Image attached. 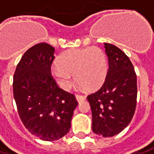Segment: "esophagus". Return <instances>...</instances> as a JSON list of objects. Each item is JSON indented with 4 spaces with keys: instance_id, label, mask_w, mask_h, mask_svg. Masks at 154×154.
<instances>
[{
    "instance_id": "obj_1",
    "label": "esophagus",
    "mask_w": 154,
    "mask_h": 154,
    "mask_svg": "<svg viewBox=\"0 0 154 154\" xmlns=\"http://www.w3.org/2000/svg\"><path fill=\"white\" fill-rule=\"evenodd\" d=\"M76 98H77L78 103L84 102V101H85V99H86V97H84V96H82V95H76Z\"/></svg>"
}]
</instances>
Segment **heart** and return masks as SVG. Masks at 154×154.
Wrapping results in <instances>:
<instances>
[{
    "instance_id": "1",
    "label": "heart",
    "mask_w": 154,
    "mask_h": 154,
    "mask_svg": "<svg viewBox=\"0 0 154 154\" xmlns=\"http://www.w3.org/2000/svg\"><path fill=\"white\" fill-rule=\"evenodd\" d=\"M108 72V60L103 49L97 46L73 48L63 52L51 74L64 90L72 85L73 74L81 88L94 90L103 84Z\"/></svg>"
}]
</instances>
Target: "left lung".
<instances>
[{"instance_id": "left-lung-1", "label": "left lung", "mask_w": 154, "mask_h": 154, "mask_svg": "<svg viewBox=\"0 0 154 154\" xmlns=\"http://www.w3.org/2000/svg\"><path fill=\"white\" fill-rule=\"evenodd\" d=\"M109 70L102 87L87 99L92 111V130L103 137L121 133L130 123L137 103V76L134 65L117 46L104 43Z\"/></svg>"}]
</instances>
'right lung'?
Listing matches in <instances>:
<instances>
[{
    "instance_id": "add662e5",
    "label": "right lung",
    "mask_w": 154,
    "mask_h": 154,
    "mask_svg": "<svg viewBox=\"0 0 154 154\" xmlns=\"http://www.w3.org/2000/svg\"><path fill=\"white\" fill-rule=\"evenodd\" d=\"M54 47L39 43L26 51L17 64L13 90L19 116L26 128L43 140L64 136L77 106L74 94L58 87L51 76Z\"/></svg>"
}]
</instances>
